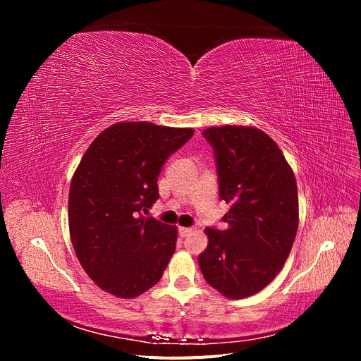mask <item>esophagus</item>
<instances>
[{
    "mask_svg": "<svg viewBox=\"0 0 361 361\" xmlns=\"http://www.w3.org/2000/svg\"><path fill=\"white\" fill-rule=\"evenodd\" d=\"M191 232H192V231H191L190 227H179V236H180V238L188 236Z\"/></svg>",
    "mask_w": 361,
    "mask_h": 361,
    "instance_id": "obj_1",
    "label": "esophagus"
}]
</instances>
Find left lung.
Masks as SVG:
<instances>
[{"mask_svg": "<svg viewBox=\"0 0 361 361\" xmlns=\"http://www.w3.org/2000/svg\"><path fill=\"white\" fill-rule=\"evenodd\" d=\"M214 149L218 192L231 203L226 227H206L199 255L204 280L227 298H245L274 280L290 253L298 228L293 171L276 141L250 126L203 130Z\"/></svg>", "mask_w": 361, "mask_h": 361, "instance_id": "8db88e82", "label": "left lung"}]
</instances>
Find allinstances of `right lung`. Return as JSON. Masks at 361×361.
Returning <instances> with one entry per match:
<instances>
[{
  "instance_id": "right-lung-1",
  "label": "right lung",
  "mask_w": 361,
  "mask_h": 361,
  "mask_svg": "<svg viewBox=\"0 0 361 361\" xmlns=\"http://www.w3.org/2000/svg\"><path fill=\"white\" fill-rule=\"evenodd\" d=\"M194 129L116 123L94 138L69 190V231L81 267L101 289L134 298L155 286L176 250V227L145 218L164 162Z\"/></svg>"
}]
</instances>
